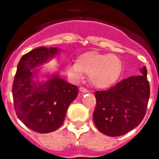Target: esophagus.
I'll return each instance as SVG.
<instances>
[{"instance_id":"1","label":"esophagus","mask_w":159,"mask_h":159,"mask_svg":"<svg viewBox=\"0 0 159 159\" xmlns=\"http://www.w3.org/2000/svg\"><path fill=\"white\" fill-rule=\"evenodd\" d=\"M80 92H83V93L89 92V90H88L86 88H84V87H80Z\"/></svg>"}]
</instances>
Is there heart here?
Returning a JSON list of instances; mask_svg holds the SVG:
<instances>
[{"instance_id":"heart-1","label":"heart","mask_w":159,"mask_h":159,"mask_svg":"<svg viewBox=\"0 0 159 159\" xmlns=\"http://www.w3.org/2000/svg\"><path fill=\"white\" fill-rule=\"evenodd\" d=\"M122 64L115 54H102L88 52L79 56L76 63L67 67L68 72L76 80L82 77V73L89 75V80L98 88H107L120 77Z\"/></svg>"}]
</instances>
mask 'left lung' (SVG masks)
Returning <instances> with one entry per match:
<instances>
[{
    "instance_id": "left-lung-1",
    "label": "left lung",
    "mask_w": 159,
    "mask_h": 159,
    "mask_svg": "<svg viewBox=\"0 0 159 159\" xmlns=\"http://www.w3.org/2000/svg\"><path fill=\"white\" fill-rule=\"evenodd\" d=\"M142 75L124 79L108 89L97 90L93 120L97 129L109 137L132 131L145 116L150 85L144 67Z\"/></svg>"
}]
</instances>
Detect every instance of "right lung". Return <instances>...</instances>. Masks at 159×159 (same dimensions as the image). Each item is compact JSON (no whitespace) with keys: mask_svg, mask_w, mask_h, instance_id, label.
Masks as SVG:
<instances>
[{"mask_svg":"<svg viewBox=\"0 0 159 159\" xmlns=\"http://www.w3.org/2000/svg\"><path fill=\"white\" fill-rule=\"evenodd\" d=\"M58 52L56 48H37L21 57L12 84L14 109L25 126L39 133L55 131L64 122L67 109L78 95V87L58 76L36 84L30 70Z\"/></svg>","mask_w":159,"mask_h":159,"instance_id":"add662e5","label":"right lung"}]
</instances>
